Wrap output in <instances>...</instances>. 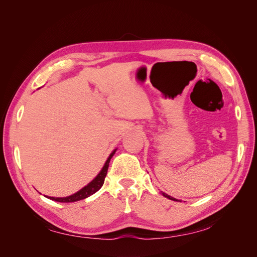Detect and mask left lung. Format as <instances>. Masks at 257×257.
<instances>
[{"label":"left lung","mask_w":257,"mask_h":257,"mask_svg":"<svg viewBox=\"0 0 257 257\" xmlns=\"http://www.w3.org/2000/svg\"><path fill=\"white\" fill-rule=\"evenodd\" d=\"M162 195L164 196V197H166V198H168V199H170V200H174V201H181V200H178V199H176V198L172 197V196L168 195V194H166V193H164V192H162Z\"/></svg>","instance_id":"obj_1"}]
</instances>
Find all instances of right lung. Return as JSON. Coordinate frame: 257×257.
<instances>
[{"instance_id": "obj_1", "label": "right lung", "mask_w": 257, "mask_h": 257, "mask_svg": "<svg viewBox=\"0 0 257 257\" xmlns=\"http://www.w3.org/2000/svg\"><path fill=\"white\" fill-rule=\"evenodd\" d=\"M115 151H116V149H114L109 154V157H108V159L106 160L103 168L100 169V172L97 174V176L93 179L91 182H89L87 185L83 186V188L81 190H79L78 192H76L73 194V195H69L66 197H51V196H46V197L51 199V200H54V201H59V203H74V201H78V200L84 199V198L93 195V194L96 193L103 186L104 181H105V177L107 175L108 167H109V162H110L111 158L113 157Z\"/></svg>"}]
</instances>
